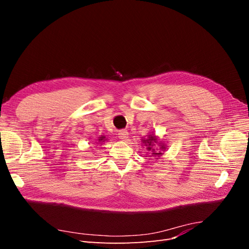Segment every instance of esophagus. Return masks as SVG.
Returning <instances> with one entry per match:
<instances>
[{
	"label": "esophagus",
	"instance_id": "1",
	"mask_svg": "<svg viewBox=\"0 0 249 249\" xmlns=\"http://www.w3.org/2000/svg\"><path fill=\"white\" fill-rule=\"evenodd\" d=\"M118 137L122 140H126L127 138H129V132H127L126 130H120L118 132Z\"/></svg>",
	"mask_w": 249,
	"mask_h": 249
}]
</instances>
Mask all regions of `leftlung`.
Segmentation results:
<instances>
[{"mask_svg":"<svg viewBox=\"0 0 249 249\" xmlns=\"http://www.w3.org/2000/svg\"><path fill=\"white\" fill-rule=\"evenodd\" d=\"M158 142V138L155 136V135H153V134H150V135H148L147 136V138L146 139H142V143L143 144H144L145 146H146V149L148 150V152H150L152 153V155L153 156H157V157H161L162 155H163V153H162V150H165L166 149V146H165V144L164 143H160V148L161 149V151H157V149L154 148V145Z\"/></svg>","mask_w":249,"mask_h":249,"instance_id":"left-lung-1","label":"left lung"}]
</instances>
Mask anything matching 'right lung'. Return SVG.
<instances>
[{"label": "right lung", "mask_w": 249, "mask_h": 249, "mask_svg": "<svg viewBox=\"0 0 249 249\" xmlns=\"http://www.w3.org/2000/svg\"><path fill=\"white\" fill-rule=\"evenodd\" d=\"M106 140H107L106 137H105V136H101V137H99V143H97V144H102V143L105 142Z\"/></svg>", "instance_id": "obj_1"}]
</instances>
